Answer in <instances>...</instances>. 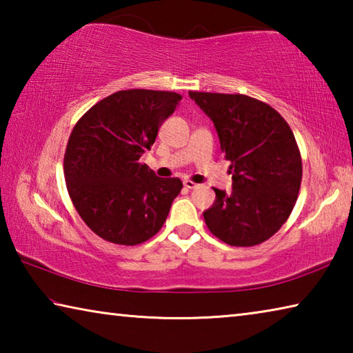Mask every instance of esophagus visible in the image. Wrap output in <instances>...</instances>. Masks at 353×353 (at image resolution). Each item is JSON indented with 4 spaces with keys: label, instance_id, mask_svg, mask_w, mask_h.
Segmentation results:
<instances>
[{
    "label": "esophagus",
    "instance_id": "obj_1",
    "mask_svg": "<svg viewBox=\"0 0 353 353\" xmlns=\"http://www.w3.org/2000/svg\"><path fill=\"white\" fill-rule=\"evenodd\" d=\"M183 187H185V188H188V190H191V188H196V187H198V185H196L193 181H183Z\"/></svg>",
    "mask_w": 353,
    "mask_h": 353
}]
</instances>
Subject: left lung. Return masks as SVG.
<instances>
[{
	"label": "left lung",
	"instance_id": "obj_1",
	"mask_svg": "<svg viewBox=\"0 0 353 353\" xmlns=\"http://www.w3.org/2000/svg\"><path fill=\"white\" fill-rule=\"evenodd\" d=\"M212 119L230 160L232 191L213 188L204 212L212 234L230 246H255L285 224L302 181L294 134L277 110L246 94L188 92Z\"/></svg>",
	"mask_w": 353,
	"mask_h": 353
}]
</instances>
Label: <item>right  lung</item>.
Segmentation results:
<instances>
[{
  "instance_id": "add662e5",
  "label": "right lung",
  "mask_w": 353,
  "mask_h": 353,
  "mask_svg": "<svg viewBox=\"0 0 353 353\" xmlns=\"http://www.w3.org/2000/svg\"><path fill=\"white\" fill-rule=\"evenodd\" d=\"M181 99L174 92L121 90L76 123L65 181L79 216L103 240L135 246L162 229L182 182L157 177L139 159Z\"/></svg>"
}]
</instances>
